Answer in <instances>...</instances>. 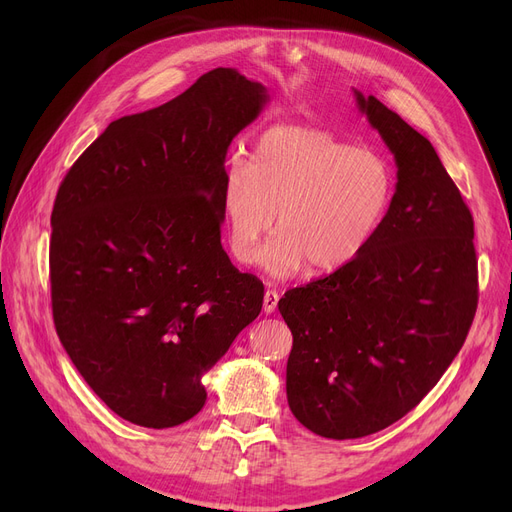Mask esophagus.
I'll list each match as a JSON object with an SVG mask.
<instances>
[{
	"label": "esophagus",
	"mask_w": 512,
	"mask_h": 512,
	"mask_svg": "<svg viewBox=\"0 0 512 512\" xmlns=\"http://www.w3.org/2000/svg\"><path fill=\"white\" fill-rule=\"evenodd\" d=\"M278 301H280L278 292H276V290H267V292L263 294V311H265V313H274L276 307H278Z\"/></svg>",
	"instance_id": "esophagus-1"
}]
</instances>
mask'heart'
Returning a JSON list of instances; mask_svg holds the SVG:
<instances>
[{"instance_id": "b5f03b06", "label": "heart", "mask_w": 512, "mask_h": 512, "mask_svg": "<svg viewBox=\"0 0 512 512\" xmlns=\"http://www.w3.org/2000/svg\"><path fill=\"white\" fill-rule=\"evenodd\" d=\"M394 184L380 151L313 126H274L255 141L249 168L234 161L224 176L230 251L255 263L276 213L278 236L263 253L267 270L290 276L309 263L315 274L338 272L380 230Z\"/></svg>"}]
</instances>
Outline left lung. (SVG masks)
Wrapping results in <instances>:
<instances>
[{
    "instance_id": "obj_1",
    "label": "left lung",
    "mask_w": 512,
    "mask_h": 512,
    "mask_svg": "<svg viewBox=\"0 0 512 512\" xmlns=\"http://www.w3.org/2000/svg\"><path fill=\"white\" fill-rule=\"evenodd\" d=\"M396 159V193L367 249L288 290L286 396L321 438L353 440L415 409L459 355L477 309L473 215L423 134L359 91Z\"/></svg>"
}]
</instances>
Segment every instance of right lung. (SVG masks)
Returning a JSON list of instances; mask_svg holds the SVG:
<instances>
[{"label": "right lung", "mask_w": 512, "mask_h": 512, "mask_svg": "<svg viewBox=\"0 0 512 512\" xmlns=\"http://www.w3.org/2000/svg\"><path fill=\"white\" fill-rule=\"evenodd\" d=\"M267 99L261 83L215 68L114 120L58 188L53 324L91 390L134 425L195 417L203 373L261 311V280L222 249V186L232 139Z\"/></svg>", "instance_id": "add662e5"}]
</instances>
